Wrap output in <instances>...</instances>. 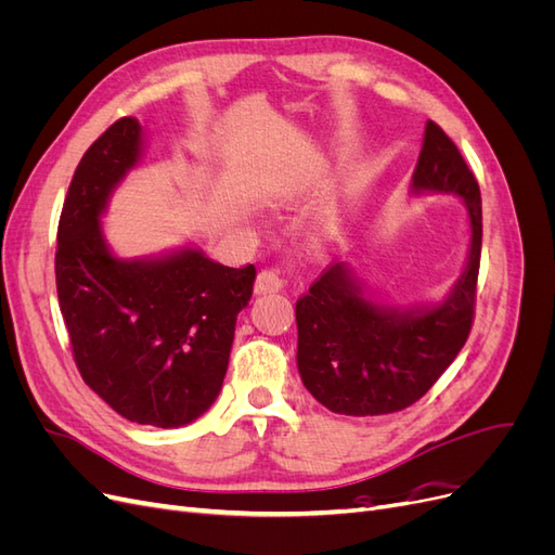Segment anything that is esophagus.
Wrapping results in <instances>:
<instances>
[{"instance_id":"esophagus-1","label":"esophagus","mask_w":555,"mask_h":555,"mask_svg":"<svg viewBox=\"0 0 555 555\" xmlns=\"http://www.w3.org/2000/svg\"><path fill=\"white\" fill-rule=\"evenodd\" d=\"M284 287V278L280 268H266L257 275V284H255V292L257 294H268V292H278Z\"/></svg>"}]
</instances>
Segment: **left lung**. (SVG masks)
I'll return each instance as SVG.
<instances>
[{"label":"left lung","instance_id":"8db88e82","mask_svg":"<svg viewBox=\"0 0 555 555\" xmlns=\"http://www.w3.org/2000/svg\"><path fill=\"white\" fill-rule=\"evenodd\" d=\"M414 192H453L469 212V257L440 306L386 308L361 296L347 263H333L296 300L298 373L324 408L347 416H377L410 408L459 357L475 319L481 259V194L440 125L426 122Z\"/></svg>","mask_w":555,"mask_h":555}]
</instances>
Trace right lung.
Instances as JSON below:
<instances>
[{
	"label": "right lung",
	"mask_w": 555,
	"mask_h": 555,
	"mask_svg": "<svg viewBox=\"0 0 555 555\" xmlns=\"http://www.w3.org/2000/svg\"><path fill=\"white\" fill-rule=\"evenodd\" d=\"M139 159L137 117H120L82 155L57 227V298L82 382L133 424L178 428L222 389L257 268H229L192 247L113 257L99 217Z\"/></svg>",
	"instance_id": "add662e5"
}]
</instances>
